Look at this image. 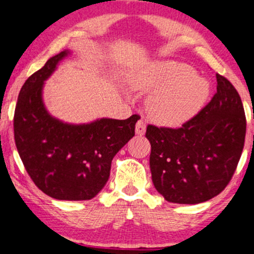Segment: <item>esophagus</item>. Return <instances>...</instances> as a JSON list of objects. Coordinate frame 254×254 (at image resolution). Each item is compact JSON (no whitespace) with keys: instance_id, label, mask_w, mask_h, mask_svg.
Returning <instances> with one entry per match:
<instances>
[{"instance_id":"esophagus-1","label":"esophagus","mask_w":254,"mask_h":254,"mask_svg":"<svg viewBox=\"0 0 254 254\" xmlns=\"http://www.w3.org/2000/svg\"><path fill=\"white\" fill-rule=\"evenodd\" d=\"M135 132H136V135H138V136H143L145 133V122L143 121V119H139V121L136 123Z\"/></svg>"}]
</instances>
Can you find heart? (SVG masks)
Segmentation results:
<instances>
[{
	"mask_svg": "<svg viewBox=\"0 0 254 254\" xmlns=\"http://www.w3.org/2000/svg\"><path fill=\"white\" fill-rule=\"evenodd\" d=\"M131 88L150 93L147 111L154 122L180 127L193 119L209 100L211 83L193 66L177 61H155L132 71Z\"/></svg>",
	"mask_w": 254,
	"mask_h": 254,
	"instance_id": "1",
	"label": "heart"
}]
</instances>
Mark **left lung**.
<instances>
[{
    "instance_id": "8db88e82",
    "label": "left lung",
    "mask_w": 254,
    "mask_h": 254,
    "mask_svg": "<svg viewBox=\"0 0 254 254\" xmlns=\"http://www.w3.org/2000/svg\"><path fill=\"white\" fill-rule=\"evenodd\" d=\"M217 92L179 129L148 125L151 179L167 202L198 204L228 185L244 149L246 117L237 89L216 74Z\"/></svg>"
}]
</instances>
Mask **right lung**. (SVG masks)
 Segmentation results:
<instances>
[{"mask_svg":"<svg viewBox=\"0 0 254 254\" xmlns=\"http://www.w3.org/2000/svg\"><path fill=\"white\" fill-rule=\"evenodd\" d=\"M71 52L51 57L26 80L14 113V137L31 179L44 193L60 200H88L103 190L113 156L135 135L138 116L90 123L60 121L43 100L45 81Z\"/></svg>","mask_w":254,"mask_h":254,"instance_id":"right-lung-1","label":"right lung"}]
</instances>
